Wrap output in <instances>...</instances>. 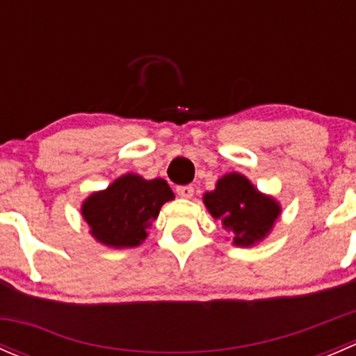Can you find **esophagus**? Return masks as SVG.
Segmentation results:
<instances>
[{"label": "esophagus", "instance_id": "obj_1", "mask_svg": "<svg viewBox=\"0 0 356 356\" xmlns=\"http://www.w3.org/2000/svg\"><path fill=\"white\" fill-rule=\"evenodd\" d=\"M175 191H177V195L184 200L193 198V195H195V188H193V186H177Z\"/></svg>", "mask_w": 356, "mask_h": 356}]
</instances>
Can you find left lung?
Here are the masks:
<instances>
[{
  "label": "left lung",
  "instance_id": "obj_1",
  "mask_svg": "<svg viewBox=\"0 0 356 356\" xmlns=\"http://www.w3.org/2000/svg\"><path fill=\"white\" fill-rule=\"evenodd\" d=\"M203 203L211 217L220 220L225 231L232 232L236 246L260 243L281 215V204L258 191L238 172L218 179L213 191L204 193Z\"/></svg>",
  "mask_w": 356,
  "mask_h": 356
}]
</instances>
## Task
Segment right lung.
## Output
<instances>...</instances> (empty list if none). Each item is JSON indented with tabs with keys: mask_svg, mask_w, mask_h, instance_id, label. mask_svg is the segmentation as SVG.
<instances>
[{
	"mask_svg": "<svg viewBox=\"0 0 356 356\" xmlns=\"http://www.w3.org/2000/svg\"><path fill=\"white\" fill-rule=\"evenodd\" d=\"M174 200L163 179L146 181L138 174H125L106 189L92 193L82 203L81 213L91 236L110 248H134L148 238V229L161 204Z\"/></svg>",
	"mask_w": 356,
	"mask_h": 356,
	"instance_id": "1",
	"label": "right lung"
}]
</instances>
